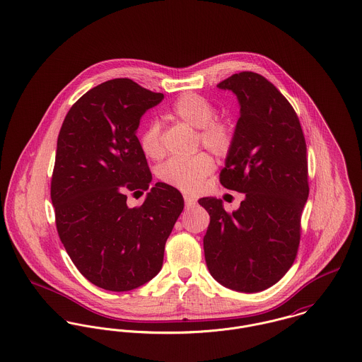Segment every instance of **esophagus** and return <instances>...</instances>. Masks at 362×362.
Returning a JSON list of instances; mask_svg holds the SVG:
<instances>
[{
	"label": "esophagus",
	"mask_w": 362,
	"mask_h": 362,
	"mask_svg": "<svg viewBox=\"0 0 362 362\" xmlns=\"http://www.w3.org/2000/svg\"><path fill=\"white\" fill-rule=\"evenodd\" d=\"M195 202H197V199H195L194 197H192V195H185V204H186L187 206L194 205Z\"/></svg>",
	"instance_id": "34e87169"
}]
</instances>
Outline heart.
<instances>
[{
	"label": "heart",
	"instance_id": "heart-1",
	"mask_svg": "<svg viewBox=\"0 0 362 362\" xmlns=\"http://www.w3.org/2000/svg\"><path fill=\"white\" fill-rule=\"evenodd\" d=\"M215 112L214 103L194 92L182 93L169 110L172 118L198 129V143L216 156H226L234 143V125L228 118L218 117ZM139 144L147 158L161 160L164 157L165 148L158 122L153 121L143 129ZM214 169V158L206 153H198L190 158L169 160L160 168L158 176L168 186L193 194L202 189Z\"/></svg>",
	"mask_w": 362,
	"mask_h": 362
}]
</instances>
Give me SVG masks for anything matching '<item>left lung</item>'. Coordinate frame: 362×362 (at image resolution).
Returning a JSON list of instances; mask_svg holds the SVG:
<instances>
[{
  "label": "left lung",
  "instance_id": "left-lung-1",
  "mask_svg": "<svg viewBox=\"0 0 362 362\" xmlns=\"http://www.w3.org/2000/svg\"><path fill=\"white\" fill-rule=\"evenodd\" d=\"M218 86L241 106L219 179L245 199L231 214L218 198L198 199L211 216L205 260L226 288L253 293L279 282L296 259L308 197L306 140L291 103L263 76L241 71Z\"/></svg>",
  "mask_w": 362,
  "mask_h": 362
}]
</instances>
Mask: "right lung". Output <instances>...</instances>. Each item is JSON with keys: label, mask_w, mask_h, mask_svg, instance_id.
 Returning a JSON list of instances; mask_svg holds the SVG:
<instances>
[{"label": "right lung", "mask_w": 362, "mask_h": 362, "mask_svg": "<svg viewBox=\"0 0 362 362\" xmlns=\"http://www.w3.org/2000/svg\"><path fill=\"white\" fill-rule=\"evenodd\" d=\"M164 93L129 78L89 89L67 112L51 180L56 228L85 279L125 292L156 277L168 237L183 211L180 192L156 183L140 206L127 194L148 190L151 172L136 129Z\"/></svg>", "instance_id": "add662e5"}]
</instances>
